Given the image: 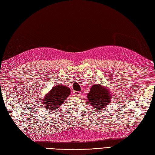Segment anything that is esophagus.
I'll use <instances>...</instances> for the list:
<instances>
[{
    "label": "esophagus",
    "mask_w": 155,
    "mask_h": 155,
    "mask_svg": "<svg viewBox=\"0 0 155 155\" xmlns=\"http://www.w3.org/2000/svg\"><path fill=\"white\" fill-rule=\"evenodd\" d=\"M74 95H76V96H79L80 95H81V92H78V91H74Z\"/></svg>",
    "instance_id": "esophagus-1"
}]
</instances>
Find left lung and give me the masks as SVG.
<instances>
[{"instance_id":"obj_1","label":"left lung","mask_w":155,"mask_h":155,"mask_svg":"<svg viewBox=\"0 0 155 155\" xmlns=\"http://www.w3.org/2000/svg\"><path fill=\"white\" fill-rule=\"evenodd\" d=\"M88 102L93 107L99 110L106 108L112 99V94L108 87L100 84L92 85L87 94Z\"/></svg>"}]
</instances>
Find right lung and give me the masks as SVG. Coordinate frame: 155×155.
<instances>
[{"mask_svg": "<svg viewBox=\"0 0 155 155\" xmlns=\"http://www.w3.org/2000/svg\"><path fill=\"white\" fill-rule=\"evenodd\" d=\"M71 89L63 85H56L53 87L50 91L46 94L42 99L46 109L54 111L62 105L64 101L70 95Z\"/></svg>", "mask_w": 155, "mask_h": 155, "instance_id": "add662e5", "label": "right lung"}]
</instances>
